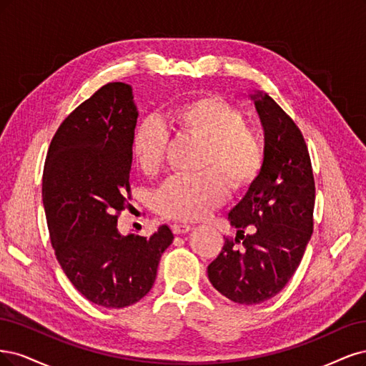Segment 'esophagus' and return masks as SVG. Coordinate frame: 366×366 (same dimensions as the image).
I'll return each mask as SVG.
<instances>
[{"label": "esophagus", "instance_id": "1", "mask_svg": "<svg viewBox=\"0 0 366 366\" xmlns=\"http://www.w3.org/2000/svg\"><path fill=\"white\" fill-rule=\"evenodd\" d=\"M172 231L174 234H185L188 231H192V227L187 225V223H173L172 225Z\"/></svg>", "mask_w": 366, "mask_h": 366}]
</instances>
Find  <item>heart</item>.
<instances>
[{
  "label": "heart",
  "mask_w": 366,
  "mask_h": 366,
  "mask_svg": "<svg viewBox=\"0 0 366 366\" xmlns=\"http://www.w3.org/2000/svg\"><path fill=\"white\" fill-rule=\"evenodd\" d=\"M166 122L178 134L204 143L197 176H173L155 194V208L170 219L194 220L223 202L231 192L249 188L263 166V150L243 115L216 96H200L173 106ZM167 135L159 122H141L131 138V153L144 173H155L166 153Z\"/></svg>",
  "instance_id": "obj_1"
}]
</instances>
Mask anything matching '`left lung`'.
I'll return each mask as SVG.
<instances>
[{"label": "left lung", "mask_w": 366, "mask_h": 366, "mask_svg": "<svg viewBox=\"0 0 366 366\" xmlns=\"http://www.w3.org/2000/svg\"><path fill=\"white\" fill-rule=\"evenodd\" d=\"M263 126V166L255 182L228 214L237 228L208 266V278L223 297L239 304L274 298L300 266L313 232L315 181L307 146L298 126L263 91L249 94ZM249 226L252 232L244 236Z\"/></svg>", "instance_id": "left-lung-1"}]
</instances>
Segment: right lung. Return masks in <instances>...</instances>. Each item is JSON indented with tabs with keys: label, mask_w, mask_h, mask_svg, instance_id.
Here are the masks:
<instances>
[{
	"label": "right lung",
	"mask_w": 366,
	"mask_h": 366,
	"mask_svg": "<svg viewBox=\"0 0 366 366\" xmlns=\"http://www.w3.org/2000/svg\"><path fill=\"white\" fill-rule=\"evenodd\" d=\"M138 109L132 86H102L59 126L46 153L42 202L56 258L84 297L123 309L146 297L173 232L161 225L150 237L123 235L131 138Z\"/></svg>",
	"instance_id": "1"
}]
</instances>
